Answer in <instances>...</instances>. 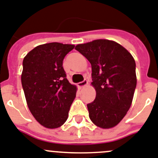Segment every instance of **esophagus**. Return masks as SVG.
Returning a JSON list of instances; mask_svg holds the SVG:
<instances>
[{"instance_id": "esophagus-1", "label": "esophagus", "mask_w": 158, "mask_h": 158, "mask_svg": "<svg viewBox=\"0 0 158 158\" xmlns=\"http://www.w3.org/2000/svg\"><path fill=\"white\" fill-rule=\"evenodd\" d=\"M88 83L87 80H83L82 82H80L78 83V86H79V88H82V87H84L85 86H86Z\"/></svg>"}]
</instances>
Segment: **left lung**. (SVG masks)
<instances>
[{"instance_id": "1", "label": "left lung", "mask_w": 158, "mask_h": 158, "mask_svg": "<svg viewBox=\"0 0 158 158\" xmlns=\"http://www.w3.org/2000/svg\"><path fill=\"white\" fill-rule=\"evenodd\" d=\"M92 69L96 98L87 104L89 116L96 126L111 128L120 123L131 105L136 87L135 61L117 42L98 39L76 46Z\"/></svg>"}]
</instances>
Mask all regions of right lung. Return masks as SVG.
Returning a JSON list of instances; mask_svg holds the SVG:
<instances>
[{"instance_id": "1", "label": "right lung", "mask_w": 158, "mask_h": 158, "mask_svg": "<svg viewBox=\"0 0 158 158\" xmlns=\"http://www.w3.org/2000/svg\"><path fill=\"white\" fill-rule=\"evenodd\" d=\"M75 45L51 42L38 45L23 61V89L28 108L38 123L47 128L64 123L76 94V86L66 78L64 56Z\"/></svg>"}]
</instances>
